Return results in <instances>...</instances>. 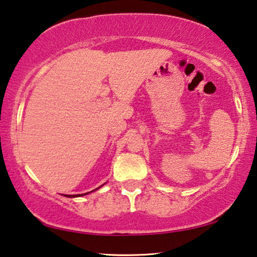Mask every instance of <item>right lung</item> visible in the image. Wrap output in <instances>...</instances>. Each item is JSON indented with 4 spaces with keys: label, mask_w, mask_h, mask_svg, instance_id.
Returning a JSON list of instances; mask_svg holds the SVG:
<instances>
[{
    "label": "right lung",
    "mask_w": 257,
    "mask_h": 257,
    "mask_svg": "<svg viewBox=\"0 0 257 257\" xmlns=\"http://www.w3.org/2000/svg\"><path fill=\"white\" fill-rule=\"evenodd\" d=\"M96 189H98V188H96ZM96 189H94V190H96ZM94 190H92V191H94ZM90 193V191H89ZM89 193H86V194H89ZM86 194H78V195H69V196H67V197H80V196H84V195H86Z\"/></svg>",
    "instance_id": "1"
}]
</instances>
